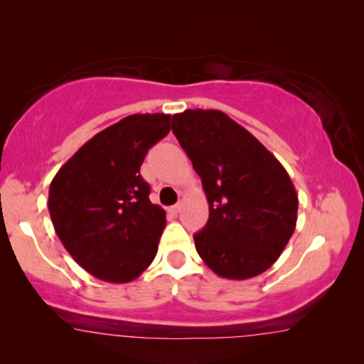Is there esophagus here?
I'll return each mask as SVG.
<instances>
[{
	"label": "esophagus",
	"instance_id": "obj_1",
	"mask_svg": "<svg viewBox=\"0 0 364 364\" xmlns=\"http://www.w3.org/2000/svg\"><path fill=\"white\" fill-rule=\"evenodd\" d=\"M168 210H171L173 215H177V213H181V210H182V203H176V205H172Z\"/></svg>",
	"mask_w": 364,
	"mask_h": 364
}]
</instances>
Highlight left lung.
I'll return each instance as SVG.
<instances>
[{"label":"left lung","mask_w":364,"mask_h":364,"mask_svg":"<svg viewBox=\"0 0 364 364\" xmlns=\"http://www.w3.org/2000/svg\"><path fill=\"white\" fill-rule=\"evenodd\" d=\"M172 132L202 178L208 220L193 235L213 273L247 280L268 270L296 227L298 196L278 159L225 112L187 109Z\"/></svg>","instance_id":"left-lung-1"}]
</instances>
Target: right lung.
<instances>
[{
    "instance_id": "add662e5",
    "label": "right lung",
    "mask_w": 364,
    "mask_h": 364,
    "mask_svg": "<svg viewBox=\"0 0 364 364\" xmlns=\"http://www.w3.org/2000/svg\"><path fill=\"white\" fill-rule=\"evenodd\" d=\"M168 131V114L124 117L89 139L49 186L59 240L99 280L132 282L156 258L166 210L149 200L141 166Z\"/></svg>"
}]
</instances>
